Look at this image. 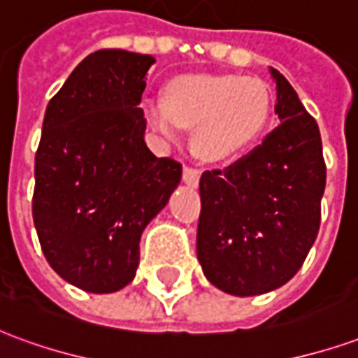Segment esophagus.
I'll use <instances>...</instances> for the list:
<instances>
[{
	"label": "esophagus",
	"instance_id": "1",
	"mask_svg": "<svg viewBox=\"0 0 358 358\" xmlns=\"http://www.w3.org/2000/svg\"><path fill=\"white\" fill-rule=\"evenodd\" d=\"M199 176H201V171L195 169V166H184V172H182V178L186 182L187 186H197L199 184Z\"/></svg>",
	"mask_w": 358,
	"mask_h": 358
}]
</instances>
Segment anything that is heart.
I'll list each match as a JSON object with an SVG mask.
<instances>
[{"label":"heart","mask_w":358,"mask_h":358,"mask_svg":"<svg viewBox=\"0 0 358 358\" xmlns=\"http://www.w3.org/2000/svg\"><path fill=\"white\" fill-rule=\"evenodd\" d=\"M270 92L259 78L186 74L164 90V101H145L157 132L176 140L194 128L192 148L205 161H222L251 145L270 117Z\"/></svg>","instance_id":"b5f03b06"}]
</instances>
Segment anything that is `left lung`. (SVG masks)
Returning a JSON list of instances; mask_svg holds the SVG:
<instances>
[{
    "label": "left lung",
    "instance_id": "1",
    "mask_svg": "<svg viewBox=\"0 0 358 358\" xmlns=\"http://www.w3.org/2000/svg\"><path fill=\"white\" fill-rule=\"evenodd\" d=\"M276 80L280 124L226 169L199 180L197 259L210 284L240 297L289 282L320 228L326 163L316 120L282 74Z\"/></svg>",
    "mask_w": 358,
    "mask_h": 358
}]
</instances>
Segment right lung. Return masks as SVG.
<instances>
[{
    "label": "right lung",
    "instance_id": "right-lung-1",
    "mask_svg": "<svg viewBox=\"0 0 358 358\" xmlns=\"http://www.w3.org/2000/svg\"><path fill=\"white\" fill-rule=\"evenodd\" d=\"M153 63L132 51H95L45 109L32 217L51 268L84 292L132 282L141 232L182 178V164L155 157L143 140L140 103Z\"/></svg>",
    "mask_w": 358,
    "mask_h": 358
}]
</instances>
